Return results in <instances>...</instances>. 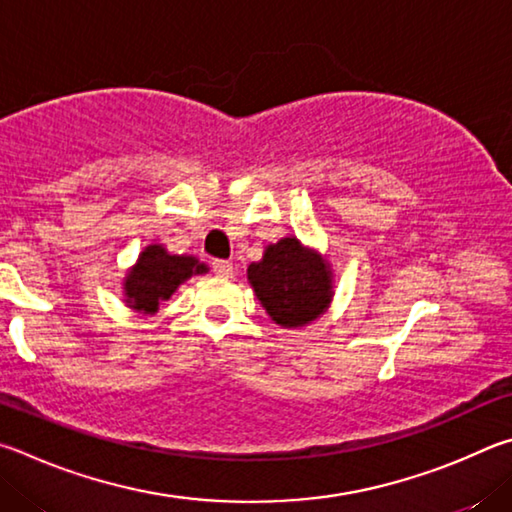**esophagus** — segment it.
<instances>
[{"mask_svg": "<svg viewBox=\"0 0 512 512\" xmlns=\"http://www.w3.org/2000/svg\"><path fill=\"white\" fill-rule=\"evenodd\" d=\"M213 272L222 276V279H229L233 274V265L229 261H213Z\"/></svg>", "mask_w": 512, "mask_h": 512, "instance_id": "esophagus-1", "label": "esophagus"}]
</instances>
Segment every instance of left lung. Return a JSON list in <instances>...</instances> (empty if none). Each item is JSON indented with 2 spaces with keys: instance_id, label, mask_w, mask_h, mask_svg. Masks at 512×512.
<instances>
[{
  "instance_id": "1",
  "label": "left lung",
  "mask_w": 512,
  "mask_h": 512,
  "mask_svg": "<svg viewBox=\"0 0 512 512\" xmlns=\"http://www.w3.org/2000/svg\"><path fill=\"white\" fill-rule=\"evenodd\" d=\"M247 281L267 315L281 328H303L317 321L335 297L333 265L297 236H285L247 267Z\"/></svg>"
}]
</instances>
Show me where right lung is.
Instances as JSON below:
<instances>
[{
	"mask_svg": "<svg viewBox=\"0 0 512 512\" xmlns=\"http://www.w3.org/2000/svg\"><path fill=\"white\" fill-rule=\"evenodd\" d=\"M206 272L209 265L200 263L197 256L170 254L164 245L150 242L123 276V303L141 317H152L179 285Z\"/></svg>",
	"mask_w": 512,
	"mask_h": 512,
	"instance_id": "right-lung-1",
	"label": "right lung"
}]
</instances>
